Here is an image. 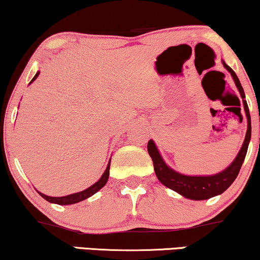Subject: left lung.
Segmentation results:
<instances>
[{"label":"left lung","mask_w":260,"mask_h":260,"mask_svg":"<svg viewBox=\"0 0 260 260\" xmlns=\"http://www.w3.org/2000/svg\"><path fill=\"white\" fill-rule=\"evenodd\" d=\"M222 65L233 78L234 84H236L240 97L243 99L245 115H246L247 118V131L246 135H245L244 143L241 145L237 157L233 159V162L222 172L214 174V175H184V174L176 172V170L170 168L167 165L165 159L162 158L161 154H159L154 141L150 140L148 142V152L150 155L152 162H154L155 174L159 182L163 186L168 187L169 189L176 191V193L187 199H190V200H207V199L222 194L237 179L251 141V116L250 111H248L246 99H245L243 86H241L236 72L223 60Z\"/></svg>","instance_id":"1"}]
</instances>
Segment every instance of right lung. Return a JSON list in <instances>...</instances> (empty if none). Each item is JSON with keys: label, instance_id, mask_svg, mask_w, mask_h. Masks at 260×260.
<instances>
[{"label": "right lung", "instance_id": "1", "mask_svg": "<svg viewBox=\"0 0 260 260\" xmlns=\"http://www.w3.org/2000/svg\"><path fill=\"white\" fill-rule=\"evenodd\" d=\"M39 74H40V72H39V71H38L37 74H35L33 79L30 80L29 84H31L35 79H37V78L39 77ZM110 163H111V158H110V161L108 163V167H106L105 172L103 173V175H102L101 179H99L95 183L92 184V186L86 188V189H85V190H81V191H78V193H73V194L66 195V197H48V195H45L44 193H41V191H38V193L40 194L41 197L45 199V200H47L48 202H51V204L62 205V206L73 205V204H77V202L86 200L87 198L92 197V195L97 193L98 190H101L102 188L105 186L106 182H108L109 174H110Z\"/></svg>", "mask_w": 260, "mask_h": 260}]
</instances>
